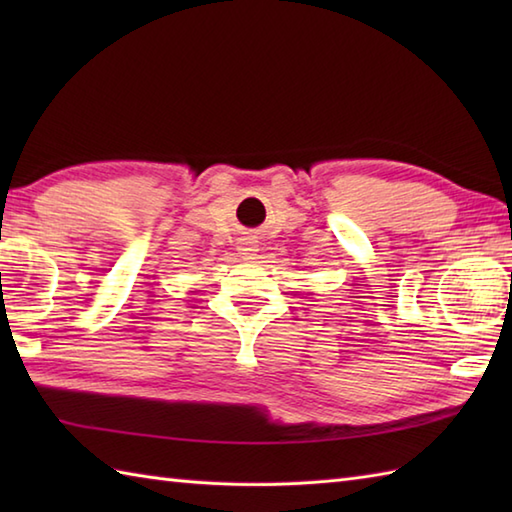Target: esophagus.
<instances>
[{
	"instance_id": "34e87169",
	"label": "esophagus",
	"mask_w": 512,
	"mask_h": 512,
	"mask_svg": "<svg viewBox=\"0 0 512 512\" xmlns=\"http://www.w3.org/2000/svg\"><path fill=\"white\" fill-rule=\"evenodd\" d=\"M239 253L246 255V257H253L257 253V246H255L253 239H244V242L239 244Z\"/></svg>"
}]
</instances>
